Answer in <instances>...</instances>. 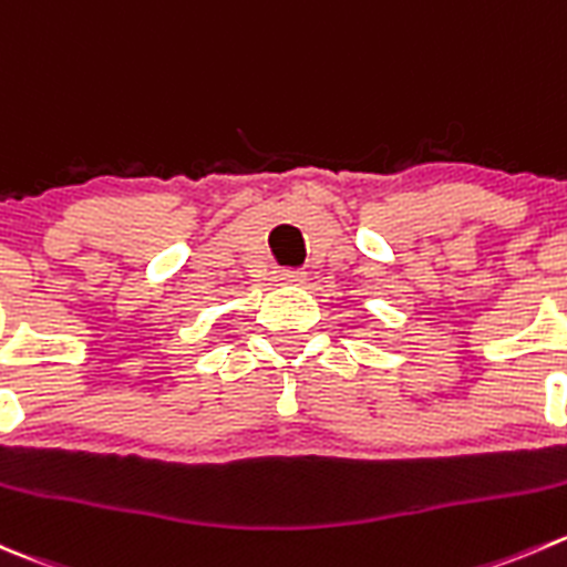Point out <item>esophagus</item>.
<instances>
[{"instance_id": "esophagus-1", "label": "esophagus", "mask_w": 567, "mask_h": 567, "mask_svg": "<svg viewBox=\"0 0 567 567\" xmlns=\"http://www.w3.org/2000/svg\"><path fill=\"white\" fill-rule=\"evenodd\" d=\"M279 285H288V288H296V285H305L307 282V274L305 271H277Z\"/></svg>"}]
</instances>
